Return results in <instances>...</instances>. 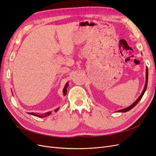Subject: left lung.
I'll use <instances>...</instances> for the list:
<instances>
[{"instance_id":"1","label":"left lung","mask_w":156,"mask_h":156,"mask_svg":"<svg viewBox=\"0 0 156 156\" xmlns=\"http://www.w3.org/2000/svg\"><path fill=\"white\" fill-rule=\"evenodd\" d=\"M148 68H146V83H145V85H144V89H143V92L141 93V94H140V96L138 98V99L137 100H136L133 104H131L130 106H129L128 107H127V108H124V109H121V110H119V111H118V112H127L128 111H129V110H131L132 108H133L136 104H137L138 103V102L140 100V99L142 98V97L143 96V95H144V92H145V91H146V88H147V84H148Z\"/></svg>"}]
</instances>
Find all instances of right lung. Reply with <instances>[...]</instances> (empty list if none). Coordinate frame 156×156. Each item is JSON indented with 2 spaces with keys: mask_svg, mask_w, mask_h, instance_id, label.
I'll return each mask as SVG.
<instances>
[{
  "mask_svg": "<svg viewBox=\"0 0 156 156\" xmlns=\"http://www.w3.org/2000/svg\"><path fill=\"white\" fill-rule=\"evenodd\" d=\"M68 86V82L66 83V85H65V87H64V90H63V94H64V96L66 95ZM58 109H59V107L57 108H56V109L55 110V111L56 112ZM51 113V112H48L45 113V114H43V115H40L39 114V113H35V112H29V115H34V116H38V117H40V118H44V117H46L47 116L50 115Z\"/></svg>",
  "mask_w": 156,
  "mask_h": 156,
  "instance_id": "add662e5",
  "label": "right lung"
}]
</instances>
